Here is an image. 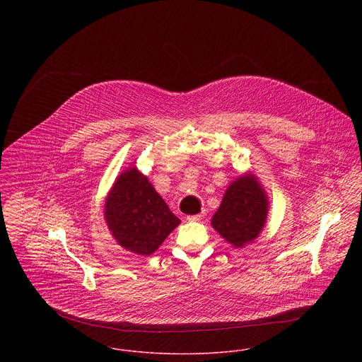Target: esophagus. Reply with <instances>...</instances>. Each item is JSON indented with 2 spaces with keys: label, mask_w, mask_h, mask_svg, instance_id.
<instances>
[{
  "label": "esophagus",
  "mask_w": 362,
  "mask_h": 362,
  "mask_svg": "<svg viewBox=\"0 0 362 362\" xmlns=\"http://www.w3.org/2000/svg\"><path fill=\"white\" fill-rule=\"evenodd\" d=\"M202 217H204V214H202V213H198V214L187 216V220H188V221H198V220H201Z\"/></svg>",
  "instance_id": "obj_1"
}]
</instances>
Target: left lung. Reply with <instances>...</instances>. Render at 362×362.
<instances>
[{
  "instance_id": "left-lung-1",
  "label": "left lung",
  "mask_w": 362,
  "mask_h": 362,
  "mask_svg": "<svg viewBox=\"0 0 362 362\" xmlns=\"http://www.w3.org/2000/svg\"><path fill=\"white\" fill-rule=\"evenodd\" d=\"M269 201L258 178L244 174L233 181L211 217L213 228L231 245L241 248L252 243L267 217Z\"/></svg>"
}]
</instances>
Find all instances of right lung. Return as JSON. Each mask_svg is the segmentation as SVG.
Wrapping results in <instances>:
<instances>
[{
	"mask_svg": "<svg viewBox=\"0 0 362 362\" xmlns=\"http://www.w3.org/2000/svg\"><path fill=\"white\" fill-rule=\"evenodd\" d=\"M104 220L122 248L145 257L181 223L136 167H128L115 180L105 198Z\"/></svg>",
	"mask_w": 362,
	"mask_h": 362,
	"instance_id": "add662e5",
	"label": "right lung"
}]
</instances>
